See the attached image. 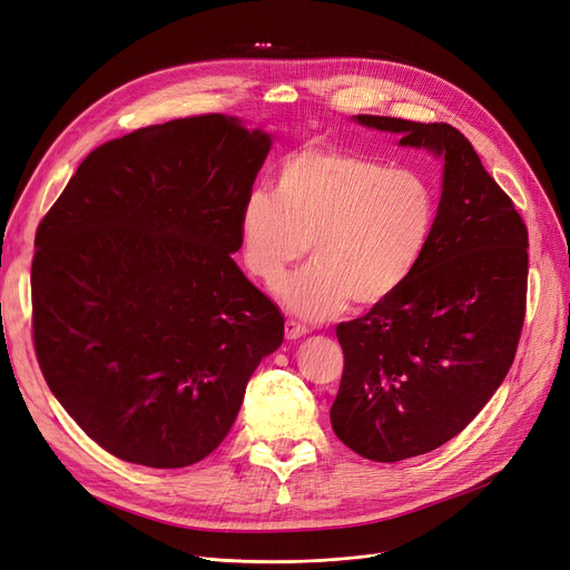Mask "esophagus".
<instances>
[{
  "label": "esophagus",
  "instance_id": "esophagus-1",
  "mask_svg": "<svg viewBox=\"0 0 570 570\" xmlns=\"http://www.w3.org/2000/svg\"><path fill=\"white\" fill-rule=\"evenodd\" d=\"M284 331H286V338L288 341H298V338H303V335L307 333V328L303 326V324H298V322H286V326H284Z\"/></svg>",
  "mask_w": 570,
  "mask_h": 570
}]
</instances>
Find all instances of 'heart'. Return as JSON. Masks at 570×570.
<instances>
[{
  "instance_id": "obj_1",
  "label": "heart",
  "mask_w": 570,
  "mask_h": 570,
  "mask_svg": "<svg viewBox=\"0 0 570 570\" xmlns=\"http://www.w3.org/2000/svg\"><path fill=\"white\" fill-rule=\"evenodd\" d=\"M434 220L425 176L314 142L282 161L274 193L253 189L244 199L237 229L246 269L269 288L312 248L314 265L288 279L279 298L320 322L350 301H390L423 261Z\"/></svg>"
}]
</instances>
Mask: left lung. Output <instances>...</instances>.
<instances>
[{"mask_svg":"<svg viewBox=\"0 0 570 570\" xmlns=\"http://www.w3.org/2000/svg\"><path fill=\"white\" fill-rule=\"evenodd\" d=\"M354 121L444 161L434 232L411 279L335 328L345 368L333 432L362 458L396 462L460 434L508 375L525 314L529 229L451 124Z\"/></svg>","mask_w":570,"mask_h":570,"instance_id":"1","label":"left lung"}]
</instances>
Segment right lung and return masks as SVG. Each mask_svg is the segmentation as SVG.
Masks as SVG:
<instances>
[{
    "label": "right lung",
    "mask_w": 570,
    "mask_h": 570,
    "mask_svg": "<svg viewBox=\"0 0 570 570\" xmlns=\"http://www.w3.org/2000/svg\"><path fill=\"white\" fill-rule=\"evenodd\" d=\"M269 147L227 115L145 126L96 147L37 227L39 368L126 462L174 470L216 451L284 341L279 307L232 261Z\"/></svg>",
    "instance_id": "add662e5"
}]
</instances>
